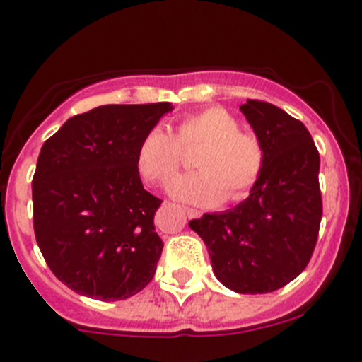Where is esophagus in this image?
I'll list each match as a JSON object with an SVG mask.
<instances>
[{
	"label": "esophagus",
	"instance_id": "obj_1",
	"mask_svg": "<svg viewBox=\"0 0 362 362\" xmlns=\"http://www.w3.org/2000/svg\"><path fill=\"white\" fill-rule=\"evenodd\" d=\"M185 210V214H187V217H199L202 216V212H199V210H196V209H184Z\"/></svg>",
	"mask_w": 362,
	"mask_h": 362
}]
</instances>
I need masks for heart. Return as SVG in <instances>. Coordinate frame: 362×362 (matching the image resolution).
Instances as JSON below:
<instances>
[{
	"label": "heart",
	"mask_w": 362,
	"mask_h": 362,
	"mask_svg": "<svg viewBox=\"0 0 362 362\" xmlns=\"http://www.w3.org/2000/svg\"><path fill=\"white\" fill-rule=\"evenodd\" d=\"M199 145V171L171 185L175 198L203 206L219 205L226 194L230 202L244 199L262 177L265 153L259 139L242 132L237 118L219 106L184 117L175 136L163 127L146 131L134 153L136 170L150 184L168 185L180 168L182 148Z\"/></svg>",
	"instance_id": "b5f03b06"
}]
</instances>
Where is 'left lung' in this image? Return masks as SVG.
Masks as SVG:
<instances>
[{
  "mask_svg": "<svg viewBox=\"0 0 362 362\" xmlns=\"http://www.w3.org/2000/svg\"><path fill=\"white\" fill-rule=\"evenodd\" d=\"M240 111L263 146L262 177L244 202L189 226L226 288L269 293L293 281L313 255L322 219L320 156L303 122L274 104L247 100Z\"/></svg>",
  "mask_w": 362,
  "mask_h": 362,
  "instance_id": "8db88e82",
  "label": "left lung"
}]
</instances>
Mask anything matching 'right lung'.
<instances>
[{"label": "right lung", "instance_id": "right-lung-1", "mask_svg": "<svg viewBox=\"0 0 362 362\" xmlns=\"http://www.w3.org/2000/svg\"><path fill=\"white\" fill-rule=\"evenodd\" d=\"M170 103L99 106L69 118L37 160L33 228L52 274L79 296L124 300L156 274L163 240L134 164L139 139Z\"/></svg>", "mask_w": 362, "mask_h": 362}]
</instances>
